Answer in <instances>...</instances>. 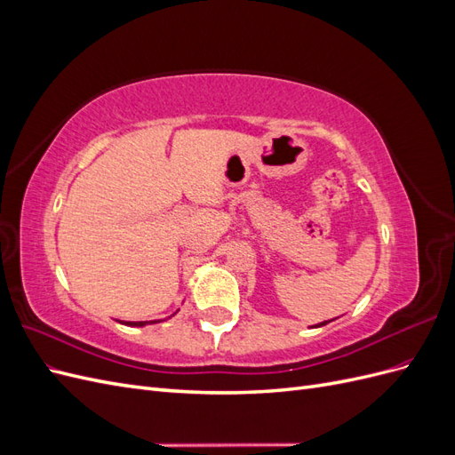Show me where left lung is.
I'll list each match as a JSON object with an SVG mask.
<instances>
[{"instance_id": "left-lung-1", "label": "left lung", "mask_w": 455, "mask_h": 455, "mask_svg": "<svg viewBox=\"0 0 455 455\" xmlns=\"http://www.w3.org/2000/svg\"><path fill=\"white\" fill-rule=\"evenodd\" d=\"M332 321H334V319H332ZM328 323H330V321H324V323H319V324H315V326H313V328H321V326H324V324H328Z\"/></svg>"}]
</instances>
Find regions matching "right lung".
<instances>
[{
    "mask_svg": "<svg viewBox=\"0 0 455 455\" xmlns=\"http://www.w3.org/2000/svg\"><path fill=\"white\" fill-rule=\"evenodd\" d=\"M176 313H172L171 316H174ZM171 316H169V319H171ZM163 321H167V319H163ZM163 321H119V323L125 324V326H146V324H156V323H163Z\"/></svg>",
    "mask_w": 455,
    "mask_h": 455,
    "instance_id": "add662e5",
    "label": "right lung"
}]
</instances>
